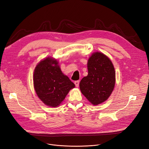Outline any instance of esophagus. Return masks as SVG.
Returning <instances> with one entry per match:
<instances>
[{
	"label": "esophagus",
	"mask_w": 149,
	"mask_h": 149,
	"mask_svg": "<svg viewBox=\"0 0 149 149\" xmlns=\"http://www.w3.org/2000/svg\"><path fill=\"white\" fill-rule=\"evenodd\" d=\"M74 84H75L76 87H79V81H74Z\"/></svg>",
	"instance_id": "1"
}]
</instances>
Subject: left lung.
Listing matches in <instances>:
<instances>
[{"label": "left lung", "instance_id": "left-lung-1", "mask_svg": "<svg viewBox=\"0 0 149 149\" xmlns=\"http://www.w3.org/2000/svg\"><path fill=\"white\" fill-rule=\"evenodd\" d=\"M88 75L80 82L81 93L92 105L105 101L114 89L115 71L107 56L101 52L91 54L87 62Z\"/></svg>", "mask_w": 149, "mask_h": 149}]
</instances>
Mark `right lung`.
<instances>
[{"label": "right lung", "mask_w": 149, "mask_h": 149, "mask_svg": "<svg viewBox=\"0 0 149 149\" xmlns=\"http://www.w3.org/2000/svg\"><path fill=\"white\" fill-rule=\"evenodd\" d=\"M34 88L40 100L52 107L59 106L75 85L64 75L57 60L48 57L36 65L33 74Z\"/></svg>", "instance_id": "obj_1"}]
</instances>
